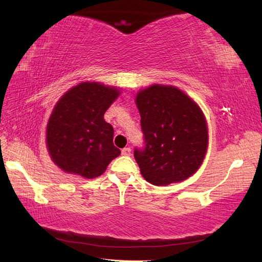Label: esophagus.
Returning <instances> with one entry per match:
<instances>
[{
    "label": "esophagus",
    "mask_w": 262,
    "mask_h": 262,
    "mask_svg": "<svg viewBox=\"0 0 262 262\" xmlns=\"http://www.w3.org/2000/svg\"><path fill=\"white\" fill-rule=\"evenodd\" d=\"M130 148L129 147H125V148H122L121 149V154L122 155H126V157H128V155H130Z\"/></svg>",
    "instance_id": "1"
}]
</instances>
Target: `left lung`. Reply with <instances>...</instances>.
Returning a JSON list of instances; mask_svg holds the SVG:
<instances>
[{"label":"left lung","instance_id":"1","mask_svg":"<svg viewBox=\"0 0 262 262\" xmlns=\"http://www.w3.org/2000/svg\"><path fill=\"white\" fill-rule=\"evenodd\" d=\"M144 146L134 149L142 176L155 186L186 180L202 165L207 125L202 110L179 89L154 84L138 92Z\"/></svg>","mask_w":262,"mask_h":262}]
</instances>
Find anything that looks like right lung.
I'll return each mask as SVG.
<instances>
[{
  "label": "right lung",
  "instance_id": "right-lung-1",
  "mask_svg": "<svg viewBox=\"0 0 262 262\" xmlns=\"http://www.w3.org/2000/svg\"><path fill=\"white\" fill-rule=\"evenodd\" d=\"M119 91L97 82L72 88L55 105L47 125V147L60 169L88 179L101 176L120 154L114 128L103 119Z\"/></svg>",
  "mask_w": 262,
  "mask_h": 262
}]
</instances>
